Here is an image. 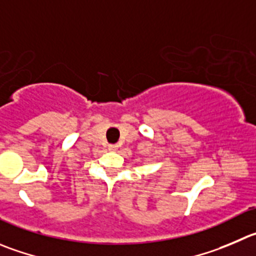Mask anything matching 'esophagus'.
<instances>
[{"instance_id": "esophagus-1", "label": "esophagus", "mask_w": 256, "mask_h": 256, "mask_svg": "<svg viewBox=\"0 0 256 256\" xmlns=\"http://www.w3.org/2000/svg\"><path fill=\"white\" fill-rule=\"evenodd\" d=\"M108 148H109V150H118V146L110 144Z\"/></svg>"}]
</instances>
